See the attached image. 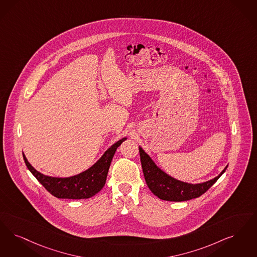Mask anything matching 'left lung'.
Returning a JSON list of instances; mask_svg holds the SVG:
<instances>
[{"label": "left lung", "mask_w": 257, "mask_h": 257, "mask_svg": "<svg viewBox=\"0 0 257 257\" xmlns=\"http://www.w3.org/2000/svg\"><path fill=\"white\" fill-rule=\"evenodd\" d=\"M144 179L154 195L165 201L183 202L198 198L206 192L226 171V168L216 178L202 184L191 185L178 181L161 170L142 147H139Z\"/></svg>", "instance_id": "obj_1"}]
</instances>
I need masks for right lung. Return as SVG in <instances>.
Segmentation results:
<instances>
[{"label":"right lung","mask_w":257,"mask_h":257,"mask_svg":"<svg viewBox=\"0 0 257 257\" xmlns=\"http://www.w3.org/2000/svg\"><path fill=\"white\" fill-rule=\"evenodd\" d=\"M126 138L112 145L91 168L69 178H53L34 169L23 154L25 164L32 175L52 195L59 199H88L98 193L106 183L109 167L116 148Z\"/></svg>","instance_id":"obj_1"}]
</instances>
